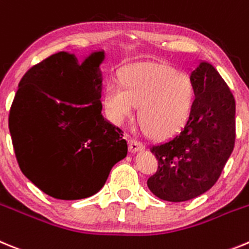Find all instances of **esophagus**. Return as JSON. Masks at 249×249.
Masks as SVG:
<instances>
[{"instance_id":"obj_1","label":"esophagus","mask_w":249,"mask_h":249,"mask_svg":"<svg viewBox=\"0 0 249 249\" xmlns=\"http://www.w3.org/2000/svg\"><path fill=\"white\" fill-rule=\"evenodd\" d=\"M127 144H129V151L130 152H136L140 151V150L145 149V145L141 142V141L136 140L134 138H129L127 139Z\"/></svg>"}]
</instances>
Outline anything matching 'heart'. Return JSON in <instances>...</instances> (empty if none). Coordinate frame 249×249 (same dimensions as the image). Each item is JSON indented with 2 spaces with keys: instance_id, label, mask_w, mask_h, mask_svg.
I'll return each mask as SVG.
<instances>
[{
  "instance_id": "heart-1",
  "label": "heart",
  "mask_w": 249,
  "mask_h": 249,
  "mask_svg": "<svg viewBox=\"0 0 249 249\" xmlns=\"http://www.w3.org/2000/svg\"><path fill=\"white\" fill-rule=\"evenodd\" d=\"M120 82H109L103 91V104L111 119L124 122L139 107V119L149 133L169 136L189 120L195 98L191 79L182 71L155 62L125 67Z\"/></svg>"
}]
</instances>
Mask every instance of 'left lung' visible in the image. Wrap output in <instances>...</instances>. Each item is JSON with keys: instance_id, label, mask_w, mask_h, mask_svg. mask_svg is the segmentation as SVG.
<instances>
[{"instance_id": "left-lung-1", "label": "left lung", "mask_w": 249, "mask_h": 249, "mask_svg": "<svg viewBox=\"0 0 249 249\" xmlns=\"http://www.w3.org/2000/svg\"><path fill=\"white\" fill-rule=\"evenodd\" d=\"M190 79L195 99L189 120L180 133L150 147L159 166L147 187L170 202L192 200L211 189L236 140V102L218 71L201 62Z\"/></svg>"}]
</instances>
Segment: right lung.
I'll use <instances>...</instances> for the list:
<instances>
[{"label":"right lung","instance_id":"right-lung-1","mask_svg":"<svg viewBox=\"0 0 249 249\" xmlns=\"http://www.w3.org/2000/svg\"><path fill=\"white\" fill-rule=\"evenodd\" d=\"M104 51L79 63L59 52L22 77L8 118L19 169L58 200L97 194L127 154L123 131L102 115Z\"/></svg>","mask_w":249,"mask_h":249}]
</instances>
